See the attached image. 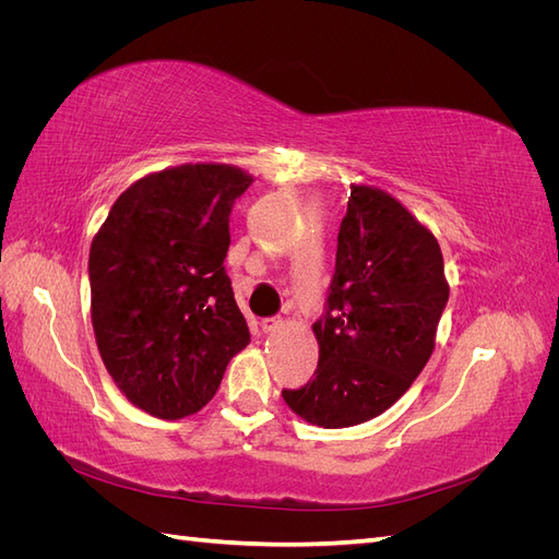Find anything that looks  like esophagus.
Returning <instances> with one entry per match:
<instances>
[{"instance_id":"esophagus-1","label":"esophagus","mask_w":559,"mask_h":559,"mask_svg":"<svg viewBox=\"0 0 559 559\" xmlns=\"http://www.w3.org/2000/svg\"><path fill=\"white\" fill-rule=\"evenodd\" d=\"M259 324H261L263 333H273V331H277L282 326V319L280 317H263Z\"/></svg>"}]
</instances>
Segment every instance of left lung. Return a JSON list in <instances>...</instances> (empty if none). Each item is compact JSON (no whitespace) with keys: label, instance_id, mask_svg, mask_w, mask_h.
<instances>
[{"label":"left lung","instance_id":"left-lung-1","mask_svg":"<svg viewBox=\"0 0 559 559\" xmlns=\"http://www.w3.org/2000/svg\"><path fill=\"white\" fill-rule=\"evenodd\" d=\"M448 296L433 235L389 193L352 186L326 308L312 326L319 364L306 386L282 389L286 405L324 429L382 415L427 366Z\"/></svg>","mask_w":559,"mask_h":559}]
</instances>
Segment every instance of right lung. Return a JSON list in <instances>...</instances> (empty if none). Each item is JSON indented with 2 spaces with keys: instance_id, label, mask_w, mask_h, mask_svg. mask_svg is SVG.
<instances>
[{
  "instance_id": "obj_1",
  "label": "right lung",
  "mask_w": 559,
  "mask_h": 559,
  "mask_svg": "<svg viewBox=\"0 0 559 559\" xmlns=\"http://www.w3.org/2000/svg\"><path fill=\"white\" fill-rule=\"evenodd\" d=\"M251 177L233 165H179L118 195L88 259L99 357L148 415L198 413L249 343L224 259L230 212Z\"/></svg>"
}]
</instances>
